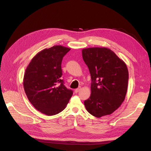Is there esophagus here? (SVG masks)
Instances as JSON below:
<instances>
[{
  "label": "esophagus",
  "mask_w": 151,
  "mask_h": 151,
  "mask_svg": "<svg viewBox=\"0 0 151 151\" xmlns=\"http://www.w3.org/2000/svg\"><path fill=\"white\" fill-rule=\"evenodd\" d=\"M80 89H81V87H80V88H78L76 89L75 90V93H78L79 91H80Z\"/></svg>",
  "instance_id": "obj_1"
}]
</instances>
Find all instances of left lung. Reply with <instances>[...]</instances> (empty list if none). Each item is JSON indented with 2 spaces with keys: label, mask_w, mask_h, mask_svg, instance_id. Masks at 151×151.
<instances>
[{
  "label": "left lung",
  "mask_w": 151,
  "mask_h": 151,
  "mask_svg": "<svg viewBox=\"0 0 151 151\" xmlns=\"http://www.w3.org/2000/svg\"><path fill=\"white\" fill-rule=\"evenodd\" d=\"M82 54L91 76V94L84 101L87 111L97 117L112 114L121 105L127 91V67L107 47L83 49Z\"/></svg>",
  "instance_id": "left-lung-1"
}]
</instances>
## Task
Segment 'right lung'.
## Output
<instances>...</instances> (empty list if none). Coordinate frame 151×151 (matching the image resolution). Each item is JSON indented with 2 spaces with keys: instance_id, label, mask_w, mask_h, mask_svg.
<instances>
[{
  "instance_id": "1",
  "label": "right lung",
  "mask_w": 151,
  "mask_h": 151,
  "mask_svg": "<svg viewBox=\"0 0 151 151\" xmlns=\"http://www.w3.org/2000/svg\"><path fill=\"white\" fill-rule=\"evenodd\" d=\"M70 48L55 45L37 54L27 66L23 86L29 101L38 111L53 116L64 109L73 95L61 80L62 60Z\"/></svg>"
}]
</instances>
